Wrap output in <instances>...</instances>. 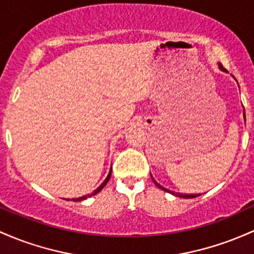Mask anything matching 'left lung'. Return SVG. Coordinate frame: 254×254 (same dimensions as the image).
<instances>
[{"label": "left lung", "instance_id": "1", "mask_svg": "<svg viewBox=\"0 0 254 254\" xmlns=\"http://www.w3.org/2000/svg\"><path fill=\"white\" fill-rule=\"evenodd\" d=\"M219 68H221L222 71H225V68L223 67L222 65H219ZM153 181H154V180H153ZM154 183H155V185H157L158 188L163 189V190H165V191H169V193H171V194L176 195V196H181V197H187V199H191V197H196V196H199V194H178V193H175V191H171V190H169V189L164 188V187H161L160 185H158V183L155 182V181H154Z\"/></svg>", "mask_w": 254, "mask_h": 254}]
</instances>
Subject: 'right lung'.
I'll use <instances>...</instances> for the list:
<instances>
[{"label":"right lung","instance_id":"right-lung-1","mask_svg":"<svg viewBox=\"0 0 254 254\" xmlns=\"http://www.w3.org/2000/svg\"><path fill=\"white\" fill-rule=\"evenodd\" d=\"M111 174H112V170H111L110 174H108L107 178H106V180L104 181V183H102V185L100 186L99 188L95 189V190H94L93 193H91V194H88V195H84V196H80V197H78V199H72V200H73V201H82V200H85L86 197H90V196H93V195H96L97 193H99V191H101V190H102V188H104V187H105L106 185H107L108 180H110V177H111Z\"/></svg>","mask_w":254,"mask_h":254}]
</instances>
